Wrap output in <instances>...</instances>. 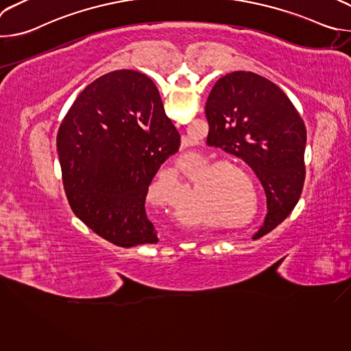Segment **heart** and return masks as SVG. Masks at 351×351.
Masks as SVG:
<instances>
[{
	"label": "heart",
	"mask_w": 351,
	"mask_h": 351,
	"mask_svg": "<svg viewBox=\"0 0 351 351\" xmlns=\"http://www.w3.org/2000/svg\"><path fill=\"white\" fill-rule=\"evenodd\" d=\"M241 174L245 179L236 177ZM208 176V213L221 221H244L245 218L254 219L257 217V191L254 182L250 175L240 167L229 162L211 164L203 171ZM256 204H254L252 195ZM255 207V210L252 207ZM254 213H251V210ZM250 217H248L247 215Z\"/></svg>",
	"instance_id": "b5f03b06"
}]
</instances>
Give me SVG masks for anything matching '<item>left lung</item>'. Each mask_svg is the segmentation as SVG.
Returning a JSON list of instances; mask_svg holds the SVG:
<instances>
[{"mask_svg":"<svg viewBox=\"0 0 351 351\" xmlns=\"http://www.w3.org/2000/svg\"><path fill=\"white\" fill-rule=\"evenodd\" d=\"M208 145L241 158L260 179L267 208L258 239L297 204L306 179V126L287 95L268 79L237 71L218 79L207 104Z\"/></svg>","mask_w":351,"mask_h":351,"instance_id":"1","label":"left lung"}]
</instances>
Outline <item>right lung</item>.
I'll use <instances>...</instances> for the list:
<instances>
[{"label":"right lung","mask_w":351,"mask_h":351,"mask_svg":"<svg viewBox=\"0 0 351 351\" xmlns=\"http://www.w3.org/2000/svg\"><path fill=\"white\" fill-rule=\"evenodd\" d=\"M179 145L180 134L148 76L122 69L95 79L69 108L57 137L72 211L115 245L157 243L145 195Z\"/></svg>","instance_id":"add662e5"}]
</instances>
